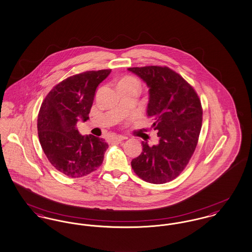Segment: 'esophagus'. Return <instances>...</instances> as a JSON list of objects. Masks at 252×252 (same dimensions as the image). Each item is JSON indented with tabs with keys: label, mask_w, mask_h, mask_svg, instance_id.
I'll use <instances>...</instances> for the list:
<instances>
[{
	"label": "esophagus",
	"mask_w": 252,
	"mask_h": 252,
	"mask_svg": "<svg viewBox=\"0 0 252 252\" xmlns=\"http://www.w3.org/2000/svg\"><path fill=\"white\" fill-rule=\"evenodd\" d=\"M113 139H114L115 141H122V140L126 139V137H124V136H122V135H116V136L113 137Z\"/></svg>",
	"instance_id": "34e87169"
}]
</instances>
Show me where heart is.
I'll return each mask as SVG.
<instances>
[{"mask_svg":"<svg viewBox=\"0 0 252 252\" xmlns=\"http://www.w3.org/2000/svg\"><path fill=\"white\" fill-rule=\"evenodd\" d=\"M124 84H132V85H136L138 86V81L136 79L132 78V77H125L119 82V86L120 85H124Z\"/></svg>","mask_w":252,"mask_h":252,"instance_id":"obj_1","label":"heart"}]
</instances>
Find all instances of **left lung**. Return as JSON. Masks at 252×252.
I'll return each instance as SVG.
<instances>
[{
    "mask_svg": "<svg viewBox=\"0 0 252 252\" xmlns=\"http://www.w3.org/2000/svg\"><path fill=\"white\" fill-rule=\"evenodd\" d=\"M149 87L147 115L158 132V145L142 141V153L131 162L146 182L163 184L188 165L198 142L203 110L198 94L179 74L167 66L131 67Z\"/></svg>",
    "mask_w": 252,
    "mask_h": 252,
    "instance_id": "left-lung-1",
    "label": "left lung"
}]
</instances>
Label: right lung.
Masks as SVG:
<instances>
[{
    "mask_svg": "<svg viewBox=\"0 0 252 252\" xmlns=\"http://www.w3.org/2000/svg\"><path fill=\"white\" fill-rule=\"evenodd\" d=\"M111 69L86 71L57 84L45 96L38 115L40 146L54 168L72 178L94 172L103 162V138L81 135L77 123L89 120L98 84Z\"/></svg>",
    "mask_w": 252,
    "mask_h": 252,
    "instance_id": "1",
    "label": "right lung"
}]
</instances>
